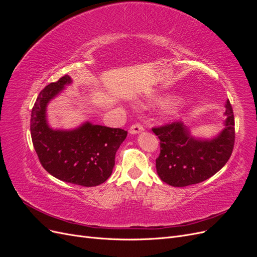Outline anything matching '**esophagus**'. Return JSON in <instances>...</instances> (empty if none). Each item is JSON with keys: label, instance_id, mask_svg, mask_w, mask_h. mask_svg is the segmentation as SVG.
<instances>
[{"label": "esophagus", "instance_id": "obj_1", "mask_svg": "<svg viewBox=\"0 0 257 257\" xmlns=\"http://www.w3.org/2000/svg\"><path fill=\"white\" fill-rule=\"evenodd\" d=\"M144 130H145V127L142 125L141 123H135L130 127V133L131 134H138V133H142Z\"/></svg>", "mask_w": 257, "mask_h": 257}]
</instances>
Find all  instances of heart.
Wrapping results in <instances>:
<instances>
[{"label":"heart","mask_w":257,"mask_h":257,"mask_svg":"<svg viewBox=\"0 0 257 257\" xmlns=\"http://www.w3.org/2000/svg\"><path fill=\"white\" fill-rule=\"evenodd\" d=\"M177 105L176 104H172V105H169L168 107H167V112L169 113V114H175V113H177Z\"/></svg>","instance_id":"heart-1"}]
</instances>
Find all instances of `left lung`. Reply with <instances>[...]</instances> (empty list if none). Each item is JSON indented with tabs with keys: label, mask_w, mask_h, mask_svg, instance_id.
Masks as SVG:
<instances>
[{
	"label": "left lung",
	"mask_w": 257,
	"mask_h": 257,
	"mask_svg": "<svg viewBox=\"0 0 257 257\" xmlns=\"http://www.w3.org/2000/svg\"><path fill=\"white\" fill-rule=\"evenodd\" d=\"M225 108V127L212 139L193 137L181 121L152 128L160 138L161 152L155 166L163 182L177 188L196 184L226 164L235 145V120L228 99Z\"/></svg>",
	"instance_id": "obj_1"
}]
</instances>
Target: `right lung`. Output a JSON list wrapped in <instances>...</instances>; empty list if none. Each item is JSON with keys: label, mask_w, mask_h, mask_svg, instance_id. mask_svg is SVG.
<instances>
[{"label": "right lung", "mask_w": 257, "mask_h": 257, "mask_svg": "<svg viewBox=\"0 0 257 257\" xmlns=\"http://www.w3.org/2000/svg\"><path fill=\"white\" fill-rule=\"evenodd\" d=\"M72 82L65 75L41 91L31 113V137L42 166L59 180L82 186L104 183L127 132L85 122L71 131L53 130L46 119L50 99Z\"/></svg>", "instance_id": "right-lung-1"}]
</instances>
